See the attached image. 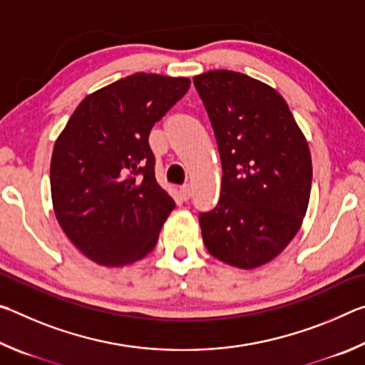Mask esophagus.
<instances>
[{"instance_id": "34e87169", "label": "esophagus", "mask_w": 365, "mask_h": 365, "mask_svg": "<svg viewBox=\"0 0 365 365\" xmlns=\"http://www.w3.org/2000/svg\"><path fill=\"white\" fill-rule=\"evenodd\" d=\"M180 196L183 201H188L191 197V187L190 185H183V187H180Z\"/></svg>"}]
</instances>
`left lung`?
Returning <instances> with one entry per match:
<instances>
[{
    "label": "left lung",
    "instance_id": "8db88e82",
    "mask_svg": "<svg viewBox=\"0 0 365 365\" xmlns=\"http://www.w3.org/2000/svg\"><path fill=\"white\" fill-rule=\"evenodd\" d=\"M222 160L220 200L200 214L202 242L240 269L267 264L287 248L306 215L312 183L307 141L272 86L233 71L193 78Z\"/></svg>",
    "mask_w": 365,
    "mask_h": 365
}]
</instances>
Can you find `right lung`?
<instances>
[{"instance_id":"right-lung-1","label":"right lung","mask_w":365,"mask_h":365,"mask_svg":"<svg viewBox=\"0 0 365 365\" xmlns=\"http://www.w3.org/2000/svg\"><path fill=\"white\" fill-rule=\"evenodd\" d=\"M190 83L145 72L117 80L78 104L54 143V214L93 262L122 267L156 246L175 202L156 182L148 137Z\"/></svg>"}]
</instances>
